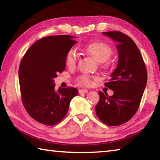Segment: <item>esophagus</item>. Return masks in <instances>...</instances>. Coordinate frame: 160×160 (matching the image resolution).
Masks as SVG:
<instances>
[{
    "instance_id": "34e87169",
    "label": "esophagus",
    "mask_w": 160,
    "mask_h": 160,
    "mask_svg": "<svg viewBox=\"0 0 160 160\" xmlns=\"http://www.w3.org/2000/svg\"><path fill=\"white\" fill-rule=\"evenodd\" d=\"M88 90H85V89H81V90H79V92L80 94H82V93H88Z\"/></svg>"
}]
</instances>
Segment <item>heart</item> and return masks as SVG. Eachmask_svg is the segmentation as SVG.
Masks as SVG:
<instances>
[{"label":"heart","mask_w":160,"mask_h":160,"mask_svg":"<svg viewBox=\"0 0 160 160\" xmlns=\"http://www.w3.org/2000/svg\"><path fill=\"white\" fill-rule=\"evenodd\" d=\"M87 53L91 55L99 63H104L110 58L112 54V49L104 42H95L84 47ZM78 54L74 48H70L66 56V63L68 66H74L77 63ZM79 82L82 85L88 86L91 84V78L88 75H82L79 78Z\"/></svg>","instance_id":"obj_1"}]
</instances>
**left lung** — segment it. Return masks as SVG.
I'll list each match as a JSON object with an SVG mask.
<instances>
[{"mask_svg": "<svg viewBox=\"0 0 160 160\" xmlns=\"http://www.w3.org/2000/svg\"><path fill=\"white\" fill-rule=\"evenodd\" d=\"M102 34L116 42L118 63L105 86L113 91L112 96L99 92L96 113L103 123L110 126L128 121L136 113L148 81L147 70L138 48L127 35L120 32Z\"/></svg>", "mask_w": 160, "mask_h": 160, "instance_id": "8db88e82", "label": "left lung"}]
</instances>
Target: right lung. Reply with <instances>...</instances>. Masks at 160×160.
Listing matches in <instances>:
<instances>
[{"instance_id":"1","label":"right lung","mask_w":160,"mask_h":160,"mask_svg":"<svg viewBox=\"0 0 160 160\" xmlns=\"http://www.w3.org/2000/svg\"><path fill=\"white\" fill-rule=\"evenodd\" d=\"M69 35L47 37L29 48L19 68V81L24 107L38 122L53 126L63 119L71 99L78 94L74 88L55 89L54 78L66 68L68 51L76 44Z\"/></svg>"}]
</instances>
